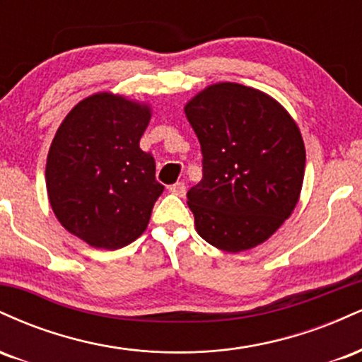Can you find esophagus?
Here are the masks:
<instances>
[{
    "label": "esophagus",
    "mask_w": 362,
    "mask_h": 362,
    "mask_svg": "<svg viewBox=\"0 0 362 362\" xmlns=\"http://www.w3.org/2000/svg\"><path fill=\"white\" fill-rule=\"evenodd\" d=\"M168 190H170V192H172V194L178 195V197H184V195H185V190H187V187H185L184 182H177V184L170 185V187H168Z\"/></svg>",
    "instance_id": "esophagus-1"
}]
</instances>
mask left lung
I'll return each mask as SVG.
<instances>
[{
	"instance_id": "obj_1",
	"label": "left lung",
	"mask_w": 362,
	"mask_h": 362,
	"mask_svg": "<svg viewBox=\"0 0 362 362\" xmlns=\"http://www.w3.org/2000/svg\"><path fill=\"white\" fill-rule=\"evenodd\" d=\"M184 110L202 151V180L187 192L197 233L231 253L264 243L300 199V127L279 102L238 83L207 86Z\"/></svg>"
}]
</instances>
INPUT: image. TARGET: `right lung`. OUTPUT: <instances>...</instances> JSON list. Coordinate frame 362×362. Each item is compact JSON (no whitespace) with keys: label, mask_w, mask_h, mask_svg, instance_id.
I'll return each instance as SVG.
<instances>
[{"label":"right lung","mask_w":362,"mask_h":362,"mask_svg":"<svg viewBox=\"0 0 362 362\" xmlns=\"http://www.w3.org/2000/svg\"><path fill=\"white\" fill-rule=\"evenodd\" d=\"M149 119L146 103L105 91L74 105L54 136L49 202L62 226L90 247L117 250L146 230L165 189L155 158L139 148Z\"/></svg>","instance_id":"1"}]
</instances>
